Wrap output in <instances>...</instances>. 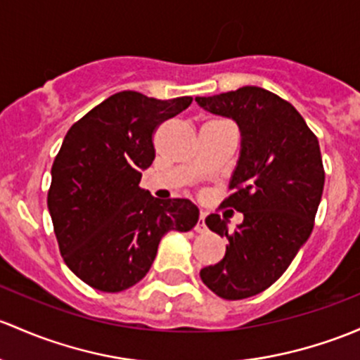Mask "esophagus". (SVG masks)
I'll list each match as a JSON object with an SVG mask.
<instances>
[{
  "instance_id": "34e87169",
  "label": "esophagus",
  "mask_w": 360,
  "mask_h": 360,
  "mask_svg": "<svg viewBox=\"0 0 360 360\" xmlns=\"http://www.w3.org/2000/svg\"><path fill=\"white\" fill-rule=\"evenodd\" d=\"M205 212H200V219H198V222H196V226H195V231L196 233H207V231H209V228H207V224H205Z\"/></svg>"
}]
</instances>
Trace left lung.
<instances>
[{
    "label": "left lung",
    "instance_id": "obj_1",
    "mask_svg": "<svg viewBox=\"0 0 360 360\" xmlns=\"http://www.w3.org/2000/svg\"><path fill=\"white\" fill-rule=\"evenodd\" d=\"M196 103L233 119L241 132L233 193L222 205L241 212L243 222L231 231L219 214L205 219L228 245L221 262L200 271L215 295L241 300L278 281L312 233L324 188L319 141L293 105L264 88L243 86Z\"/></svg>",
    "mask_w": 360,
    "mask_h": 360
}]
</instances>
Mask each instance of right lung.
<instances>
[{
    "label": "right lung",
    "instance_id": "add662e5",
    "mask_svg": "<svg viewBox=\"0 0 360 360\" xmlns=\"http://www.w3.org/2000/svg\"><path fill=\"white\" fill-rule=\"evenodd\" d=\"M191 101L120 91L67 132L51 167L48 210L63 260L91 288L117 293L134 286L162 236L198 222L190 200L160 202L139 188L141 170L155 158V129Z\"/></svg>",
    "mask_w": 360,
    "mask_h": 360
}]
</instances>
